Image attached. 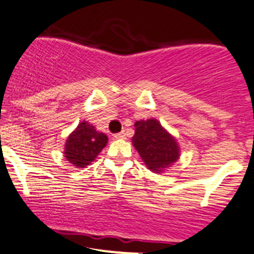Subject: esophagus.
<instances>
[{
	"label": "esophagus",
	"instance_id": "obj_1",
	"mask_svg": "<svg viewBox=\"0 0 254 254\" xmlns=\"http://www.w3.org/2000/svg\"><path fill=\"white\" fill-rule=\"evenodd\" d=\"M125 136H127V132L120 131V132H116L115 135H114V138H115V139H125Z\"/></svg>",
	"mask_w": 254,
	"mask_h": 254
}]
</instances>
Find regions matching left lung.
I'll return each instance as SVG.
<instances>
[{
    "instance_id": "8db88e82",
    "label": "left lung",
    "mask_w": 254,
    "mask_h": 254,
    "mask_svg": "<svg viewBox=\"0 0 254 254\" xmlns=\"http://www.w3.org/2000/svg\"><path fill=\"white\" fill-rule=\"evenodd\" d=\"M132 144L141 159L153 172H163L180 157L178 147L172 135L162 127L155 119L135 123Z\"/></svg>"
}]
</instances>
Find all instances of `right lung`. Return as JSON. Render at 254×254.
<instances>
[{"instance_id":"1","label":"right lung","mask_w":254,"mask_h":254,"mask_svg":"<svg viewBox=\"0 0 254 254\" xmlns=\"http://www.w3.org/2000/svg\"><path fill=\"white\" fill-rule=\"evenodd\" d=\"M106 143L107 136L104 132L96 131L92 124L82 122L68 136L64 157L73 166L86 167L99 155Z\"/></svg>"}]
</instances>
